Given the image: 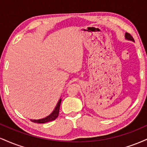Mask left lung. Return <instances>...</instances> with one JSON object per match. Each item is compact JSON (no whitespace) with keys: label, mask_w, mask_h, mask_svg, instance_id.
<instances>
[{"label":"left lung","mask_w":147,"mask_h":147,"mask_svg":"<svg viewBox=\"0 0 147 147\" xmlns=\"http://www.w3.org/2000/svg\"><path fill=\"white\" fill-rule=\"evenodd\" d=\"M125 38H126V39L129 40V41H134V39H133V36H131V35L130 34H129V33H126V34H125Z\"/></svg>","instance_id":"obj_1"}]
</instances>
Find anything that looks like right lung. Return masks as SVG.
Masks as SVG:
<instances>
[{
  "label": "right lung",
  "mask_w": 147,
  "mask_h": 147,
  "mask_svg": "<svg viewBox=\"0 0 147 147\" xmlns=\"http://www.w3.org/2000/svg\"><path fill=\"white\" fill-rule=\"evenodd\" d=\"M61 99H60L59 100L56 107L54 109V111H52V113L49 115L48 116H47L46 117L40 119H30V120L34 123H38V124H44V123H47L48 122H51V121L55 120V119L58 117L59 113V108L61 105Z\"/></svg>",
  "instance_id": "add662e5"
}]
</instances>
